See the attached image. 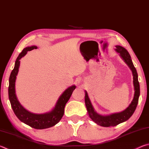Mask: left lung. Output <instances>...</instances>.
<instances>
[{
	"label": "left lung",
	"mask_w": 149,
	"mask_h": 149,
	"mask_svg": "<svg viewBox=\"0 0 149 149\" xmlns=\"http://www.w3.org/2000/svg\"><path fill=\"white\" fill-rule=\"evenodd\" d=\"M115 50L120 54V57L122 58L123 61L125 62V64L129 66L130 70H132L133 76V82L135 93L132 102L130 103V104L128 106V107L126 109L122 111V112L118 113H114V114H111L110 115L103 116L98 114L95 110L91 104V102L89 99V96H88L87 92L86 91H85V103L89 117L97 124L103 126V127L116 126L121 123L125 122V121L129 119L135 112L138 104L139 97L140 95V86L138 81L137 72L134 67V65L133 64L129 52H127V50L125 48L120 46V45L116 46Z\"/></svg>",
	"instance_id": "obj_1"
}]
</instances>
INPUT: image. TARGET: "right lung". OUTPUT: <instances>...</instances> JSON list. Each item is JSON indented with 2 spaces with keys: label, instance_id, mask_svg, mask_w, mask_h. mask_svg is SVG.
I'll use <instances>...</instances> for the list:
<instances>
[{
  "label": "right lung",
  "instance_id": "1",
  "mask_svg": "<svg viewBox=\"0 0 149 149\" xmlns=\"http://www.w3.org/2000/svg\"><path fill=\"white\" fill-rule=\"evenodd\" d=\"M37 49V47L34 45L27 47L24 49L22 52L17 56L15 62L14 68L9 78L8 97L14 114L21 122L35 129L43 130L52 127L60 122L64 115L65 104L68 101L73 91L76 87L74 85L65 89L60 96L54 107L50 112L43 113V114H35V113L29 112L24 108L17 99L16 94V88H15L16 76L18 74L20 64L19 60L24 57L28 51Z\"/></svg>",
  "mask_w": 149,
  "mask_h": 149
}]
</instances>
